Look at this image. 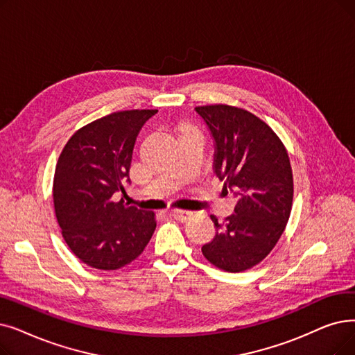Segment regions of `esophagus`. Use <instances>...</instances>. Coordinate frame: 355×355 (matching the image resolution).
Listing matches in <instances>:
<instances>
[{"label": "esophagus", "instance_id": "esophagus-1", "mask_svg": "<svg viewBox=\"0 0 355 355\" xmlns=\"http://www.w3.org/2000/svg\"><path fill=\"white\" fill-rule=\"evenodd\" d=\"M169 214L173 216L174 219H177V220H181V222H184V220H187L189 218H191V211H189V210H180V209H174V210H169L168 211Z\"/></svg>", "mask_w": 355, "mask_h": 355}]
</instances>
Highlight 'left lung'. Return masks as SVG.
<instances>
[{
    "mask_svg": "<svg viewBox=\"0 0 355 355\" xmlns=\"http://www.w3.org/2000/svg\"><path fill=\"white\" fill-rule=\"evenodd\" d=\"M216 144L214 174L239 200L203 245L210 264L241 272L259 264L279 242L293 205V173L280 137L266 121L241 107L198 105Z\"/></svg>",
    "mask_w": 355,
    "mask_h": 355,
    "instance_id": "left-lung-1",
    "label": "left lung"
}]
</instances>
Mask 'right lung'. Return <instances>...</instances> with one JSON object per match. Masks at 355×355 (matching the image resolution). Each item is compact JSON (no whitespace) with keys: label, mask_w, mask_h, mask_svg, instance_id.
<instances>
[{"label":"right lung","mask_w":355,"mask_h":355,"mask_svg":"<svg viewBox=\"0 0 355 355\" xmlns=\"http://www.w3.org/2000/svg\"><path fill=\"white\" fill-rule=\"evenodd\" d=\"M158 110H125L76 130L58 159L53 207L69 250L97 270H117L139 257L157 227L155 213L125 205L136 136Z\"/></svg>","instance_id":"add662e5"}]
</instances>
